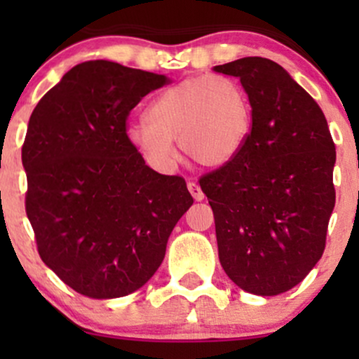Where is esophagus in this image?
<instances>
[{
  "instance_id": "obj_1",
  "label": "esophagus",
  "mask_w": 359,
  "mask_h": 359,
  "mask_svg": "<svg viewBox=\"0 0 359 359\" xmlns=\"http://www.w3.org/2000/svg\"><path fill=\"white\" fill-rule=\"evenodd\" d=\"M187 187H189V191H191L194 199H196V201H203L204 199V192L201 191V187L196 182H194V180H191V182L187 184Z\"/></svg>"
}]
</instances>
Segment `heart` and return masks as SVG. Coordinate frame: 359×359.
Instances as JSON below:
<instances>
[{"mask_svg":"<svg viewBox=\"0 0 359 359\" xmlns=\"http://www.w3.org/2000/svg\"><path fill=\"white\" fill-rule=\"evenodd\" d=\"M253 125L245 88L224 76L191 77L168 89L151 114L131 125V138L160 165L179 158L175 138L203 165H222L248 142Z\"/></svg>","mask_w":359,"mask_h":359,"instance_id":"obj_1","label":"heart"}]
</instances>
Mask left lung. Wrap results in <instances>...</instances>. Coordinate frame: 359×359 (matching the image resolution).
Segmentation results:
<instances>
[{"label":"left lung","mask_w":359,"mask_h":359,"mask_svg":"<svg viewBox=\"0 0 359 359\" xmlns=\"http://www.w3.org/2000/svg\"><path fill=\"white\" fill-rule=\"evenodd\" d=\"M214 71L240 79L253 125L234 158L199 179L226 275L255 295H278L323 257L336 204V147L323 109L282 65L245 57Z\"/></svg>","instance_id":"8db88e82"}]
</instances>
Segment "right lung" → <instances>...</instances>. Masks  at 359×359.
Segmentation results:
<instances>
[{
    "label": "right lung",
    "instance_id": "right-lung-1",
    "mask_svg": "<svg viewBox=\"0 0 359 359\" xmlns=\"http://www.w3.org/2000/svg\"><path fill=\"white\" fill-rule=\"evenodd\" d=\"M162 74L89 60L39 101L22 147L25 209L36 250L65 285L90 299L143 287L194 199L184 177L145 165L128 116Z\"/></svg>",
    "mask_w": 359,
    "mask_h": 359
}]
</instances>
